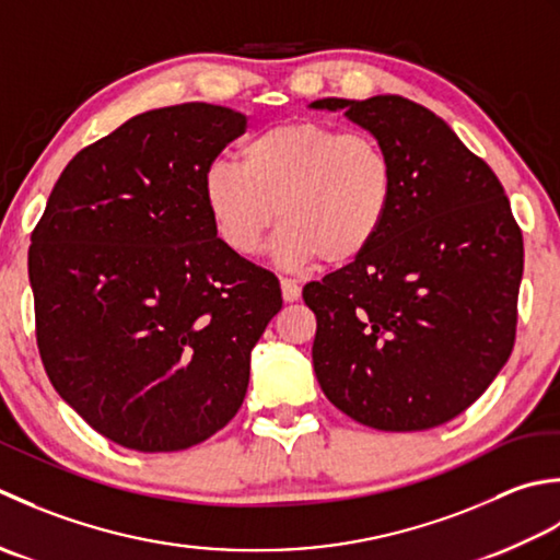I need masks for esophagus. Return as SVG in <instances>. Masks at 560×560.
Listing matches in <instances>:
<instances>
[{
	"mask_svg": "<svg viewBox=\"0 0 560 560\" xmlns=\"http://www.w3.org/2000/svg\"><path fill=\"white\" fill-rule=\"evenodd\" d=\"M280 288H282V300L284 302H296L302 296V288L300 284H296L294 280H288V278H282L280 280Z\"/></svg>",
	"mask_w": 560,
	"mask_h": 560,
	"instance_id": "esophagus-1",
	"label": "esophagus"
}]
</instances>
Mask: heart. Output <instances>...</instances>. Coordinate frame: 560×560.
<instances>
[{"label": "heart", "instance_id": "b5f03b06", "mask_svg": "<svg viewBox=\"0 0 560 560\" xmlns=\"http://www.w3.org/2000/svg\"><path fill=\"white\" fill-rule=\"evenodd\" d=\"M392 200L394 164L382 142L316 120L260 130L238 147V164L217 159L202 174V202L220 244L254 256L278 217L272 254L284 268L360 258Z\"/></svg>", "mask_w": 560, "mask_h": 560}]
</instances>
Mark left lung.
<instances>
[{
  "label": "left lung",
  "instance_id": "obj_1",
  "mask_svg": "<svg viewBox=\"0 0 560 560\" xmlns=\"http://www.w3.org/2000/svg\"><path fill=\"white\" fill-rule=\"evenodd\" d=\"M392 156L394 200L372 246L310 282L314 372L358 423L413 432L464 413L515 346L522 232L490 166L404 96L318 98Z\"/></svg>",
  "mask_w": 560,
  "mask_h": 560
}]
</instances>
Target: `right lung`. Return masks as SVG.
Instances as JSON below:
<instances>
[{
	"instance_id": "1",
	"label": "right lung",
	"mask_w": 560,
	"mask_h": 560,
	"mask_svg": "<svg viewBox=\"0 0 560 560\" xmlns=\"http://www.w3.org/2000/svg\"><path fill=\"white\" fill-rule=\"evenodd\" d=\"M244 128L212 104L140 113L65 166L31 234L45 372L120 447L178 452L230 423L282 306L202 202L205 168Z\"/></svg>"
}]
</instances>
